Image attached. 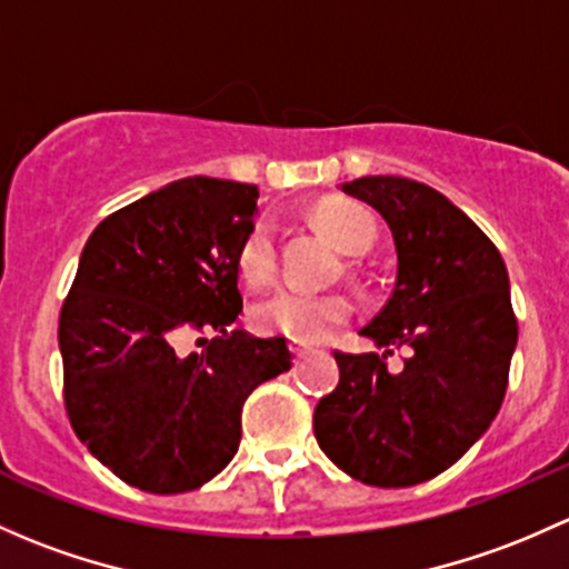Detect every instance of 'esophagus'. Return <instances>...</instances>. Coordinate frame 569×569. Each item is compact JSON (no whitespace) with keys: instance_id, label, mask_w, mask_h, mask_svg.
I'll return each mask as SVG.
<instances>
[{"instance_id":"obj_1","label":"esophagus","mask_w":569,"mask_h":569,"mask_svg":"<svg viewBox=\"0 0 569 569\" xmlns=\"http://www.w3.org/2000/svg\"><path fill=\"white\" fill-rule=\"evenodd\" d=\"M289 349H291V355H295V357H297V360H302V357H305V355H308V351H310V349H305V346H300V343H291V346H289Z\"/></svg>"}]
</instances>
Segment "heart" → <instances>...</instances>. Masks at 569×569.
<instances>
[{
	"instance_id": "1",
	"label": "heart",
	"mask_w": 569,
	"mask_h": 569,
	"mask_svg": "<svg viewBox=\"0 0 569 569\" xmlns=\"http://www.w3.org/2000/svg\"><path fill=\"white\" fill-rule=\"evenodd\" d=\"M319 229L343 253L365 256L376 244L379 223L373 212L360 201L325 199L313 209ZM237 269L248 286H267L278 272V244L274 229L259 220L239 244ZM351 319V302L343 295H308L283 289L269 295L253 308L256 330L264 335H283L295 343H319Z\"/></svg>"
}]
</instances>
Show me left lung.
I'll use <instances>...</instances> for the list:
<instances>
[{
	"label": "left lung",
	"mask_w": 569,
	"mask_h": 569,
	"mask_svg": "<svg viewBox=\"0 0 569 569\" xmlns=\"http://www.w3.org/2000/svg\"><path fill=\"white\" fill-rule=\"evenodd\" d=\"M343 193L387 220L398 278L362 327L379 351L343 355L319 400L325 456L365 486L409 488L450 469L486 433L507 392L518 321L499 250L450 199L406 177H360ZM395 348H411L400 371Z\"/></svg>",
	"instance_id": "8db88e82"
}]
</instances>
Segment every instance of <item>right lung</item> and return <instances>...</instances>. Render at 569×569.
<instances>
[{
  "label": "right lung",
  "instance_id": "obj_1",
  "mask_svg": "<svg viewBox=\"0 0 569 569\" xmlns=\"http://www.w3.org/2000/svg\"><path fill=\"white\" fill-rule=\"evenodd\" d=\"M256 201V184L179 179L109 214L81 250L59 313L64 409L87 450L147 493L223 471L248 395L291 368L286 338L231 330ZM184 331L213 338L182 358Z\"/></svg>",
  "mask_w": 569,
  "mask_h": 569
}]
</instances>
